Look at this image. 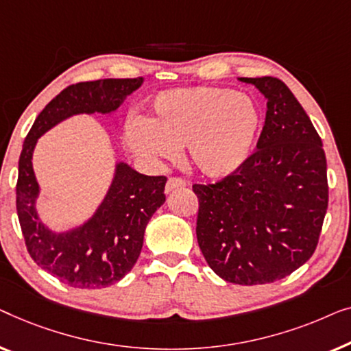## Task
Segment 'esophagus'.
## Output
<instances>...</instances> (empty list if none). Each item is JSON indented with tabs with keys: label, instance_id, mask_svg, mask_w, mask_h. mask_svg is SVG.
Here are the masks:
<instances>
[{
	"label": "esophagus",
	"instance_id": "obj_1",
	"mask_svg": "<svg viewBox=\"0 0 351 351\" xmlns=\"http://www.w3.org/2000/svg\"><path fill=\"white\" fill-rule=\"evenodd\" d=\"M182 187H186L184 180H181V178H170L165 184V194H170L175 189H182Z\"/></svg>",
	"mask_w": 351,
	"mask_h": 351
}]
</instances>
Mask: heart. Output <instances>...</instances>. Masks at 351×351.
<instances>
[{
	"instance_id": "obj_1",
	"label": "heart",
	"mask_w": 351,
	"mask_h": 351,
	"mask_svg": "<svg viewBox=\"0 0 351 351\" xmlns=\"http://www.w3.org/2000/svg\"><path fill=\"white\" fill-rule=\"evenodd\" d=\"M263 114L253 98L227 87H194L162 92L149 121L135 117L125 141L145 159H173L187 146L191 165L200 175L221 180L250 160Z\"/></svg>"
}]
</instances>
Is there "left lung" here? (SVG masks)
I'll list each match as a JSON object with an SVG mask.
<instances>
[{
    "instance_id": "left-lung-1",
    "label": "left lung",
    "mask_w": 351,
    "mask_h": 351,
    "mask_svg": "<svg viewBox=\"0 0 351 351\" xmlns=\"http://www.w3.org/2000/svg\"><path fill=\"white\" fill-rule=\"evenodd\" d=\"M267 100L250 160L216 184H194L197 241L213 272L235 285H265L307 263L328 210L322 138L280 79L239 77Z\"/></svg>"
}]
</instances>
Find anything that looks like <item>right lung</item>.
Wrapping results in <instances>:
<instances>
[{"label": "right lung", "mask_w": 351, "mask_h": 351, "mask_svg": "<svg viewBox=\"0 0 351 351\" xmlns=\"http://www.w3.org/2000/svg\"><path fill=\"white\" fill-rule=\"evenodd\" d=\"M143 82V77H108L66 87L39 112L23 143L16 191L27 250L39 267L73 288H106L130 272L141 253L146 226L165 202L167 178L141 175L117 160L95 211L84 223L57 232L38 213L41 187L33 170L34 147L44 133L73 116L112 117Z\"/></svg>", "instance_id": "right-lung-1"}]
</instances>
